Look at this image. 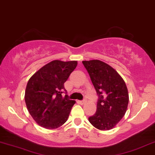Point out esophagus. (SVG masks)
<instances>
[{"label": "esophagus", "instance_id": "1", "mask_svg": "<svg viewBox=\"0 0 155 155\" xmlns=\"http://www.w3.org/2000/svg\"><path fill=\"white\" fill-rule=\"evenodd\" d=\"M78 103L82 105V104H84V103H85V101H78Z\"/></svg>", "mask_w": 155, "mask_h": 155}]
</instances>
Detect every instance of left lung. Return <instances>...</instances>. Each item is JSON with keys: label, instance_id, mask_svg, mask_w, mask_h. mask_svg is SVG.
Segmentation results:
<instances>
[{"label": "left lung", "instance_id": "left-lung-1", "mask_svg": "<svg viewBox=\"0 0 155 155\" xmlns=\"http://www.w3.org/2000/svg\"><path fill=\"white\" fill-rule=\"evenodd\" d=\"M98 95L96 112L88 117L101 130L112 129L127 110L129 96L124 80L115 70L100 60L82 61Z\"/></svg>", "mask_w": 155, "mask_h": 155}]
</instances>
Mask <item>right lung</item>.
<instances>
[{"instance_id":"right-lung-1","label":"right lung","mask_w":155,"mask_h":155,"mask_svg":"<svg viewBox=\"0 0 155 155\" xmlns=\"http://www.w3.org/2000/svg\"><path fill=\"white\" fill-rule=\"evenodd\" d=\"M76 66V61L54 60L29 79L25 100L29 113L39 125L56 129L67 120L76 102L69 98L64 84ZM62 92L66 94L64 97Z\"/></svg>"}]
</instances>
